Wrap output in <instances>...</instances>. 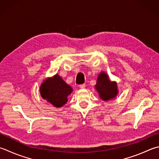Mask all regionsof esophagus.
<instances>
[{"label":"esophagus","instance_id":"obj_1","mask_svg":"<svg viewBox=\"0 0 159 159\" xmlns=\"http://www.w3.org/2000/svg\"><path fill=\"white\" fill-rule=\"evenodd\" d=\"M85 87H86V84H80V88L82 89H85Z\"/></svg>","mask_w":159,"mask_h":159}]
</instances>
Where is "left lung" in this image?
<instances>
[{
    "instance_id": "obj_1",
    "label": "left lung",
    "mask_w": 159,
    "mask_h": 159,
    "mask_svg": "<svg viewBox=\"0 0 159 159\" xmlns=\"http://www.w3.org/2000/svg\"><path fill=\"white\" fill-rule=\"evenodd\" d=\"M95 89L98 91L99 97L103 101H109L114 99L118 94L117 82L111 81L109 75L104 71L98 75Z\"/></svg>"
}]
</instances>
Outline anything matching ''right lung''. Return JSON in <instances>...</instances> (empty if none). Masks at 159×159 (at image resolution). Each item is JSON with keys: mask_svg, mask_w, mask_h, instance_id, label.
Returning <instances> with one entry per match:
<instances>
[{"mask_svg": "<svg viewBox=\"0 0 159 159\" xmlns=\"http://www.w3.org/2000/svg\"><path fill=\"white\" fill-rule=\"evenodd\" d=\"M72 92L71 86L58 74L44 80L40 86L41 98L57 108L61 107L67 102L68 95Z\"/></svg>", "mask_w": 159, "mask_h": 159, "instance_id": "right-lung-1", "label": "right lung"}]
</instances>
